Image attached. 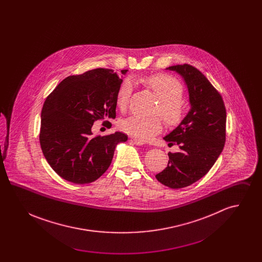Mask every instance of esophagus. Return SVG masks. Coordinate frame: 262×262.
Listing matches in <instances>:
<instances>
[{"instance_id":"1","label":"esophagus","mask_w":262,"mask_h":262,"mask_svg":"<svg viewBox=\"0 0 262 262\" xmlns=\"http://www.w3.org/2000/svg\"><path fill=\"white\" fill-rule=\"evenodd\" d=\"M130 141H132L134 144H136V145H143V144H145V142H144V141L138 140L137 138H132V139H130Z\"/></svg>"}]
</instances>
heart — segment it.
I'll return each mask as SVG.
<instances>
[{
    "label": "heart",
    "instance_id": "obj_1",
    "mask_svg": "<svg viewBox=\"0 0 262 262\" xmlns=\"http://www.w3.org/2000/svg\"><path fill=\"white\" fill-rule=\"evenodd\" d=\"M141 81L151 89L160 99L157 112L170 124H179L185 115V104L182 101L184 89L182 84L172 76L164 74L148 75ZM134 84L129 78H125L120 84L116 103L120 109H125ZM121 128L127 135L141 141H147L162 129V121L159 117H128L121 123Z\"/></svg>",
    "mask_w": 262,
    "mask_h": 262
}]
</instances>
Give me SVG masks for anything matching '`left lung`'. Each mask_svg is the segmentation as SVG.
Returning <instances> with one entry per match:
<instances>
[{
  "label": "left lung",
  "mask_w": 262,
  "mask_h": 262,
  "mask_svg": "<svg viewBox=\"0 0 262 262\" xmlns=\"http://www.w3.org/2000/svg\"><path fill=\"white\" fill-rule=\"evenodd\" d=\"M166 70L176 72L186 83L190 109L169 135V144L180 151L168 153V166L156 179L164 186L182 188L190 186L208 173L220 156L226 138V109L219 92L198 69L177 64Z\"/></svg>",
  "instance_id": "left-lung-1"
}]
</instances>
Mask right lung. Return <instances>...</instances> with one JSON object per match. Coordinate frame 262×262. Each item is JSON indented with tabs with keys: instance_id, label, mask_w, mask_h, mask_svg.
Returning a JSON list of instances; mask_svg holds the SVG:
<instances>
[{
	"instance_id": "obj_1",
	"label": "right lung",
	"mask_w": 262,
	"mask_h": 262,
	"mask_svg": "<svg viewBox=\"0 0 262 262\" xmlns=\"http://www.w3.org/2000/svg\"><path fill=\"white\" fill-rule=\"evenodd\" d=\"M95 69L66 77L46 98L41 112L39 140L51 168L68 182L83 185L96 181L112 162L116 146L127 140L116 132L92 137L99 119L116 118V97L123 75Z\"/></svg>"
}]
</instances>
